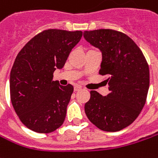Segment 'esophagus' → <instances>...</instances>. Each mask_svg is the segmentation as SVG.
<instances>
[{
  "mask_svg": "<svg viewBox=\"0 0 158 158\" xmlns=\"http://www.w3.org/2000/svg\"><path fill=\"white\" fill-rule=\"evenodd\" d=\"M82 89V87L80 85H76L74 86V92H78V91H80Z\"/></svg>",
  "mask_w": 158,
  "mask_h": 158,
  "instance_id": "obj_1",
  "label": "esophagus"
}]
</instances>
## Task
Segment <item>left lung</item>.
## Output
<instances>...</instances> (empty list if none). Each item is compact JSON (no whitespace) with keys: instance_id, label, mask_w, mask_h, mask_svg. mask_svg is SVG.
I'll list each match as a JSON object with an SVG mask.
<instances>
[{"instance_id":"1","label":"left lung","mask_w":158,"mask_h":158,"mask_svg":"<svg viewBox=\"0 0 158 158\" xmlns=\"http://www.w3.org/2000/svg\"><path fill=\"white\" fill-rule=\"evenodd\" d=\"M84 37L102 52L99 74L107 75L110 93L91 91L85 111L95 126L118 131L132 124L145 105L150 70L145 57L126 34L112 29L85 31Z\"/></svg>"}]
</instances>
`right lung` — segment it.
Listing matches in <instances>:
<instances>
[{"mask_svg": "<svg viewBox=\"0 0 158 158\" xmlns=\"http://www.w3.org/2000/svg\"><path fill=\"white\" fill-rule=\"evenodd\" d=\"M81 31L48 29L35 35L18 53L10 73V98L21 123L38 133L54 131L64 123L73 86L53 81Z\"/></svg>", "mask_w": 158, "mask_h": 158, "instance_id": "right-lung-1", "label": "right lung"}]
</instances>
